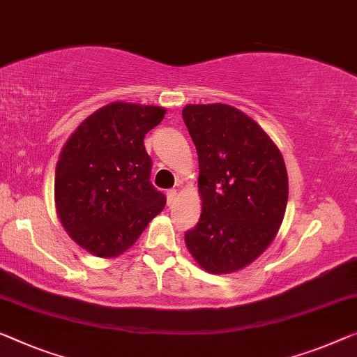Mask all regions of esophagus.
Listing matches in <instances>:
<instances>
[{"instance_id":"34e87169","label":"esophagus","mask_w":357,"mask_h":357,"mask_svg":"<svg viewBox=\"0 0 357 357\" xmlns=\"http://www.w3.org/2000/svg\"><path fill=\"white\" fill-rule=\"evenodd\" d=\"M174 200H176V190L169 189L168 192H167V202H168V205L174 204Z\"/></svg>"}]
</instances>
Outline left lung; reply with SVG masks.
<instances>
[{
  "mask_svg": "<svg viewBox=\"0 0 357 357\" xmlns=\"http://www.w3.org/2000/svg\"><path fill=\"white\" fill-rule=\"evenodd\" d=\"M183 120L199 155L200 220L184 241L202 269L229 274L274 241L289 199L285 162L257 121L227 104H189Z\"/></svg>",
  "mask_w": 357,
  "mask_h": 357,
  "instance_id": "8db88e82",
  "label": "left lung"
}]
</instances>
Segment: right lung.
Returning a JSON list of instances; mask_svg holds the SVG:
<instances>
[{
  "instance_id": "obj_1",
  "label": "right lung",
  "mask_w": 357,
  "mask_h": 357,
  "mask_svg": "<svg viewBox=\"0 0 357 357\" xmlns=\"http://www.w3.org/2000/svg\"><path fill=\"white\" fill-rule=\"evenodd\" d=\"M157 105L112 102L83 120L56 165L54 200L63 229L94 257L135 245L167 197L153 188L144 137L163 120Z\"/></svg>"
}]
</instances>
